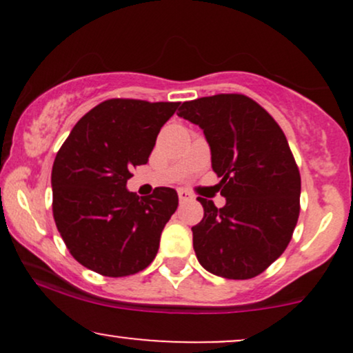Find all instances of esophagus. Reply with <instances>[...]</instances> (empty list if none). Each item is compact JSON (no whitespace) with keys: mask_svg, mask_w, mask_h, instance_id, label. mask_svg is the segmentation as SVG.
<instances>
[{"mask_svg":"<svg viewBox=\"0 0 353 353\" xmlns=\"http://www.w3.org/2000/svg\"><path fill=\"white\" fill-rule=\"evenodd\" d=\"M177 194H179V201H181V202H185V201L190 199V194L185 192V190L179 189V192H177Z\"/></svg>","mask_w":353,"mask_h":353,"instance_id":"esophagus-1","label":"esophagus"}]
</instances>
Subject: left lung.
I'll use <instances>...</instances> for the list:
<instances>
[{
    "instance_id": "8db88e82",
    "label": "left lung",
    "mask_w": 353,
    "mask_h": 353,
    "mask_svg": "<svg viewBox=\"0 0 353 353\" xmlns=\"http://www.w3.org/2000/svg\"><path fill=\"white\" fill-rule=\"evenodd\" d=\"M177 116L197 124L210 148L224 208L197 197V261L224 279H252L281 257L301 212V172L281 125L244 94L185 101Z\"/></svg>"
}]
</instances>
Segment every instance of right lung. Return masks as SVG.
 I'll return each mask as SVG.
<instances>
[{
    "mask_svg": "<svg viewBox=\"0 0 353 353\" xmlns=\"http://www.w3.org/2000/svg\"><path fill=\"white\" fill-rule=\"evenodd\" d=\"M179 103L108 99L72 128L51 172L52 216L81 265L106 277L144 270L179 197L156 188L137 197L125 189L132 168L145 164L156 137Z\"/></svg>",
    "mask_w": 353,
    "mask_h": 353,
    "instance_id": "obj_1",
    "label": "right lung"
}]
</instances>
